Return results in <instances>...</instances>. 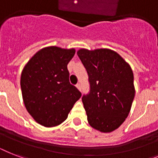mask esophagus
Masks as SVG:
<instances>
[{
	"label": "esophagus",
	"instance_id": "34e87169",
	"mask_svg": "<svg viewBox=\"0 0 158 158\" xmlns=\"http://www.w3.org/2000/svg\"><path fill=\"white\" fill-rule=\"evenodd\" d=\"M76 87L78 88V89H79V90H81V84L80 83H78V84H76Z\"/></svg>",
	"mask_w": 158,
	"mask_h": 158
}]
</instances>
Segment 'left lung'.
<instances>
[{
	"mask_svg": "<svg viewBox=\"0 0 158 158\" xmlns=\"http://www.w3.org/2000/svg\"><path fill=\"white\" fill-rule=\"evenodd\" d=\"M77 54L89 75V92L82 97L88 121L101 132H111L130 113L135 93L132 69L109 49H80Z\"/></svg>",
	"mask_w": 158,
	"mask_h": 158,
	"instance_id": "left-lung-1",
	"label": "left lung"
}]
</instances>
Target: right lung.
Returning a JSON list of instances; mask_svg holds the SVG:
<instances>
[{
  "label": "right lung",
  "mask_w": 158,
  "mask_h": 158,
  "mask_svg": "<svg viewBox=\"0 0 158 158\" xmlns=\"http://www.w3.org/2000/svg\"><path fill=\"white\" fill-rule=\"evenodd\" d=\"M74 53V49L43 48L29 60L22 71L20 86L26 109L45 127L56 126L66 120L82 95L69 80L67 64Z\"/></svg>",
  "instance_id": "obj_1"
}]
</instances>
